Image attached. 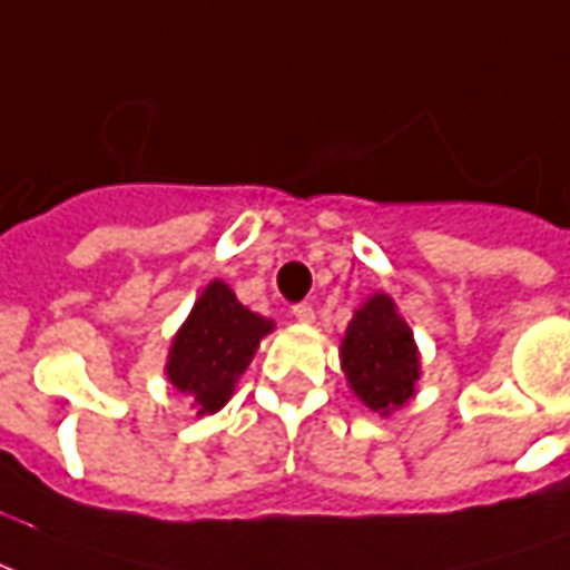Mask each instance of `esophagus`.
<instances>
[{
    "mask_svg": "<svg viewBox=\"0 0 570 570\" xmlns=\"http://www.w3.org/2000/svg\"><path fill=\"white\" fill-rule=\"evenodd\" d=\"M293 317L298 323H311L314 321V308H311L308 302H298V305H293Z\"/></svg>",
    "mask_w": 570,
    "mask_h": 570,
    "instance_id": "34e87169",
    "label": "esophagus"
}]
</instances>
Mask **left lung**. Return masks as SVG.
I'll return each instance as SVG.
<instances>
[{"mask_svg":"<svg viewBox=\"0 0 570 570\" xmlns=\"http://www.w3.org/2000/svg\"><path fill=\"white\" fill-rule=\"evenodd\" d=\"M342 370L351 391L379 415H391L415 396L419 347L387 293H375L354 311L342 338Z\"/></svg>","mask_w":570,"mask_h":570,"instance_id":"obj_1","label":"left lung"}]
</instances>
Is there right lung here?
I'll return each instance as SVG.
<instances>
[{"label":"right lung","mask_w":570,"mask_h":570,"mask_svg":"<svg viewBox=\"0 0 570 570\" xmlns=\"http://www.w3.org/2000/svg\"><path fill=\"white\" fill-rule=\"evenodd\" d=\"M272 330V321L237 302L232 286L210 281L174 335L167 382L195 400L198 415H213L228 403L237 379Z\"/></svg>","instance_id":"obj_1"}]
</instances>
